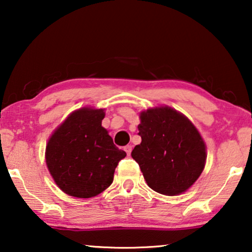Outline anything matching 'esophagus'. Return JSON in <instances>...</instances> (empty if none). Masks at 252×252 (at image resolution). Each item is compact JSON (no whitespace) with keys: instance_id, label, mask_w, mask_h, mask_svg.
<instances>
[{"instance_id":"obj_1","label":"esophagus","mask_w":252,"mask_h":252,"mask_svg":"<svg viewBox=\"0 0 252 252\" xmlns=\"http://www.w3.org/2000/svg\"><path fill=\"white\" fill-rule=\"evenodd\" d=\"M132 149H133V148H132V146H130V144H128V146L125 147V151L127 153V155H128V156L130 155V153H132Z\"/></svg>"}]
</instances>
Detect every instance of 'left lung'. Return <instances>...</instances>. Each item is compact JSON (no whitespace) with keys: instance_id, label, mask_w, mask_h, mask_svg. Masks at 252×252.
<instances>
[{"instance_id":"obj_1","label":"left lung","mask_w":252,"mask_h":252,"mask_svg":"<svg viewBox=\"0 0 252 252\" xmlns=\"http://www.w3.org/2000/svg\"><path fill=\"white\" fill-rule=\"evenodd\" d=\"M141 143L132 151L148 186L173 196L187 190L205 165L204 141L195 126L168 106L149 109L140 116Z\"/></svg>"}]
</instances>
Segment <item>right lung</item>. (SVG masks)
Listing matches in <instances>:
<instances>
[{
  "mask_svg": "<svg viewBox=\"0 0 252 252\" xmlns=\"http://www.w3.org/2000/svg\"><path fill=\"white\" fill-rule=\"evenodd\" d=\"M104 110L84 108L67 117L48 142V170L62 190L79 198L104 191L126 157L102 127Z\"/></svg>",
  "mask_w": 252,
  "mask_h": 252,
  "instance_id": "obj_1",
  "label": "right lung"
}]
</instances>
